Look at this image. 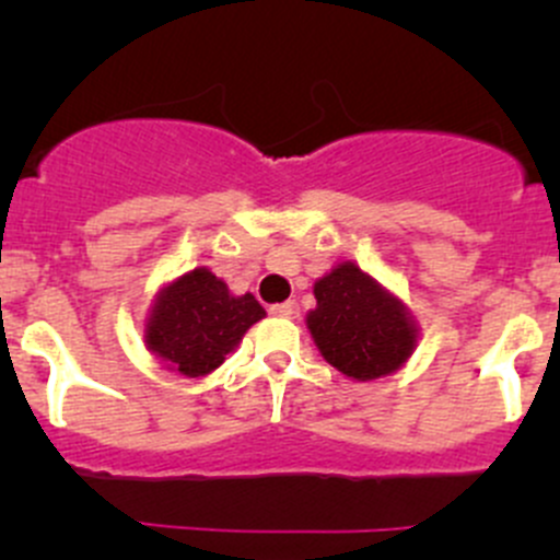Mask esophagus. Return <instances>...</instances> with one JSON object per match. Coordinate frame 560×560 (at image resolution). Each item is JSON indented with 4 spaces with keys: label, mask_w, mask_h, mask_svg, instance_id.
Here are the masks:
<instances>
[{
    "label": "esophagus",
    "mask_w": 560,
    "mask_h": 560,
    "mask_svg": "<svg viewBox=\"0 0 560 560\" xmlns=\"http://www.w3.org/2000/svg\"><path fill=\"white\" fill-rule=\"evenodd\" d=\"M270 314L281 316V319H295V316L301 314V306H298V301L276 303V306H270Z\"/></svg>",
    "instance_id": "1"
}]
</instances>
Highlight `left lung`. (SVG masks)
Here are the masks:
<instances>
[{"label":"left lung","mask_w":560,"mask_h":560,"mask_svg":"<svg viewBox=\"0 0 560 560\" xmlns=\"http://www.w3.org/2000/svg\"><path fill=\"white\" fill-rule=\"evenodd\" d=\"M316 308L308 314L322 358L352 380L393 374L415 349V327L404 306L358 265H338L314 284Z\"/></svg>","instance_id":"left-lung-1"}]
</instances>
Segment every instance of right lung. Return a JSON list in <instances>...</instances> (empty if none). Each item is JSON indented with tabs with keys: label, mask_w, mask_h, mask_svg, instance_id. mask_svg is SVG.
I'll return each instance as SVG.
<instances>
[{
	"label": "right lung",
	"mask_w": 560,
	"mask_h": 560,
	"mask_svg": "<svg viewBox=\"0 0 560 560\" xmlns=\"http://www.w3.org/2000/svg\"><path fill=\"white\" fill-rule=\"evenodd\" d=\"M262 316L254 295L233 298L211 270L195 268L160 295L145 325V347L178 374H211Z\"/></svg>",
	"instance_id": "1"
}]
</instances>
